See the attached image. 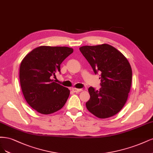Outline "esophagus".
<instances>
[{
  "label": "esophagus",
  "instance_id": "obj_1",
  "mask_svg": "<svg viewBox=\"0 0 153 153\" xmlns=\"http://www.w3.org/2000/svg\"><path fill=\"white\" fill-rule=\"evenodd\" d=\"M72 91L73 92H74V93H77V92H79V91H82V89H77V88H73L72 89Z\"/></svg>",
  "mask_w": 153,
  "mask_h": 153
}]
</instances>
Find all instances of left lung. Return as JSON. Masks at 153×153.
Returning <instances> with one entry per match:
<instances>
[{"mask_svg":"<svg viewBox=\"0 0 153 153\" xmlns=\"http://www.w3.org/2000/svg\"><path fill=\"white\" fill-rule=\"evenodd\" d=\"M95 74H100L99 90L90 87L87 109L99 118H107L119 112L127 100L131 85L132 71L125 56L107 44L79 48Z\"/></svg>","mask_w":153,"mask_h":153,"instance_id":"obj_1","label":"left lung"}]
</instances>
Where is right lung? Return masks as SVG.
Here are the masks:
<instances>
[{
  "label": "right lung",
  "instance_id": "right-lung-1",
  "mask_svg": "<svg viewBox=\"0 0 153 153\" xmlns=\"http://www.w3.org/2000/svg\"><path fill=\"white\" fill-rule=\"evenodd\" d=\"M73 53L68 47L40 46L29 53L19 68V81L25 98L33 109L49 114L61 109L70 94L67 88L54 82L60 65Z\"/></svg>",
  "mask_w": 153,
  "mask_h": 153
}]
</instances>
